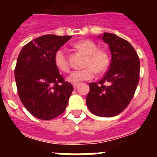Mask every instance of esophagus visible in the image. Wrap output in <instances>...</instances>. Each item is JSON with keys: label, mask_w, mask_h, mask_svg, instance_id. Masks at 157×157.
<instances>
[{"label": "esophagus", "mask_w": 157, "mask_h": 157, "mask_svg": "<svg viewBox=\"0 0 157 157\" xmlns=\"http://www.w3.org/2000/svg\"><path fill=\"white\" fill-rule=\"evenodd\" d=\"M78 84H74V85H73V86H74V89L75 90H76V89L78 88Z\"/></svg>", "instance_id": "1"}]
</instances>
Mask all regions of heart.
I'll use <instances>...</instances> for the list:
<instances>
[{
    "label": "heart",
    "instance_id": "obj_1",
    "mask_svg": "<svg viewBox=\"0 0 157 157\" xmlns=\"http://www.w3.org/2000/svg\"><path fill=\"white\" fill-rule=\"evenodd\" d=\"M76 50L86 56L84 63L85 69L75 71L68 76L70 82L78 84L82 81L94 78L95 74H104L109 68L110 58L109 53L104 49L98 48V45L90 40H82L74 44ZM54 62L59 71L69 72L70 64L66 51L59 48L54 54Z\"/></svg>",
    "mask_w": 157,
    "mask_h": 157
}]
</instances>
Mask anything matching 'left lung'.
I'll return each instance as SVG.
<instances>
[{"label":"left lung","instance_id":"obj_1","mask_svg":"<svg viewBox=\"0 0 157 157\" xmlns=\"http://www.w3.org/2000/svg\"><path fill=\"white\" fill-rule=\"evenodd\" d=\"M101 38L109 45L112 60L103 78L89 84L86 105L96 116L113 117L123 112L134 97L139 82L140 60L125 39L110 33H104Z\"/></svg>","mask_w":157,"mask_h":157}]
</instances>
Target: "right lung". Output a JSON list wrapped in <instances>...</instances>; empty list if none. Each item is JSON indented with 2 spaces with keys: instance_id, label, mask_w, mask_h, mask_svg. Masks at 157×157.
<instances>
[{
  "instance_id": "right-lung-1",
  "label": "right lung",
  "mask_w": 157,
  "mask_h": 157,
  "mask_svg": "<svg viewBox=\"0 0 157 157\" xmlns=\"http://www.w3.org/2000/svg\"><path fill=\"white\" fill-rule=\"evenodd\" d=\"M71 36L46 34L24 45L15 68L18 94L34 117L49 120L66 109L73 86L65 82L54 62V54Z\"/></svg>"
}]
</instances>
